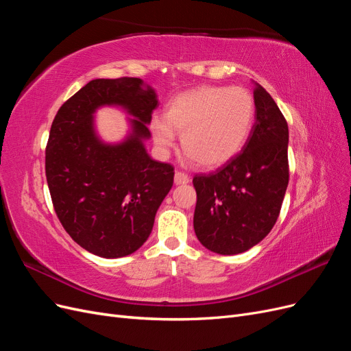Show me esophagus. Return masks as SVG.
I'll list each match as a JSON object with an SVG mask.
<instances>
[{
  "label": "esophagus",
  "mask_w": 351,
  "mask_h": 351,
  "mask_svg": "<svg viewBox=\"0 0 351 351\" xmlns=\"http://www.w3.org/2000/svg\"><path fill=\"white\" fill-rule=\"evenodd\" d=\"M190 182V177L183 171H176L174 174V183L176 184H187Z\"/></svg>",
  "instance_id": "34e87169"
}]
</instances>
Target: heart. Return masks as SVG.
<instances>
[{
	"mask_svg": "<svg viewBox=\"0 0 351 351\" xmlns=\"http://www.w3.org/2000/svg\"><path fill=\"white\" fill-rule=\"evenodd\" d=\"M254 119L252 95L243 88L202 86L177 95L164 117H154L155 143L168 151L182 134L186 155L200 167H218L234 158L246 143Z\"/></svg>",
	"mask_w": 351,
	"mask_h": 351,
	"instance_id": "1",
	"label": "heart"
}]
</instances>
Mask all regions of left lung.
Masks as SVG:
<instances>
[{
    "label": "left lung",
    "instance_id": "8db88e82",
    "mask_svg": "<svg viewBox=\"0 0 351 351\" xmlns=\"http://www.w3.org/2000/svg\"><path fill=\"white\" fill-rule=\"evenodd\" d=\"M254 121L243 151L209 174H196L193 227L210 252L237 254L269 234L289 186V125L271 95L253 89Z\"/></svg>",
    "mask_w": 351,
    "mask_h": 351
}]
</instances>
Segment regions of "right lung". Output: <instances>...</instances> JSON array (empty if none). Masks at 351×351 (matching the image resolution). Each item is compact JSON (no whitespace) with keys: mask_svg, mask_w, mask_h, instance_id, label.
I'll return each mask as SVG.
<instances>
[{"mask_svg":"<svg viewBox=\"0 0 351 351\" xmlns=\"http://www.w3.org/2000/svg\"><path fill=\"white\" fill-rule=\"evenodd\" d=\"M156 95L142 79H95L61 105L45 149L49 193L61 226L79 246L101 258H121L149 237L156 210L174 182V167L146 154L143 139ZM121 104L134 116L132 134L105 145L91 114Z\"/></svg>","mask_w":351,"mask_h":351,"instance_id":"obj_1","label":"right lung"}]
</instances>
